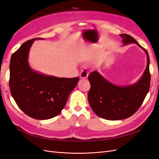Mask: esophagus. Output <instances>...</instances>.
I'll return each mask as SVG.
<instances>
[{"mask_svg": "<svg viewBox=\"0 0 159 159\" xmlns=\"http://www.w3.org/2000/svg\"><path fill=\"white\" fill-rule=\"evenodd\" d=\"M89 75V72L87 70H83L80 74L81 79H87Z\"/></svg>", "mask_w": 159, "mask_h": 159, "instance_id": "1", "label": "esophagus"}]
</instances>
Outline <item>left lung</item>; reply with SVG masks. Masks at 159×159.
Here are the masks:
<instances>
[{
    "label": "left lung",
    "mask_w": 159,
    "mask_h": 159,
    "mask_svg": "<svg viewBox=\"0 0 159 159\" xmlns=\"http://www.w3.org/2000/svg\"><path fill=\"white\" fill-rule=\"evenodd\" d=\"M123 45L134 43L146 52L147 68L141 79L136 83L125 86H118L110 82L98 71L91 72L88 80L91 88L88 101L91 109L99 117L107 120H121L129 118L141 106L150 88L151 74L149 71L150 59L145 50L126 34L119 35Z\"/></svg>",
    "instance_id": "8db88e82"
}]
</instances>
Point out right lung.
I'll return each mask as SVG.
<instances>
[{"mask_svg": "<svg viewBox=\"0 0 159 159\" xmlns=\"http://www.w3.org/2000/svg\"><path fill=\"white\" fill-rule=\"evenodd\" d=\"M37 39L43 38L28 40L13 53L9 86L12 98L24 113L32 118L45 120L60 113L79 78H57L32 70L28 61V54Z\"/></svg>", "mask_w": 159, "mask_h": 159, "instance_id": "add662e5", "label": "right lung"}]
</instances>
